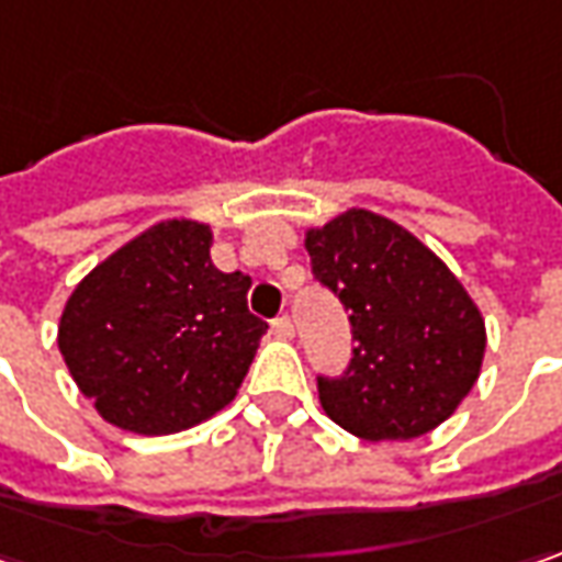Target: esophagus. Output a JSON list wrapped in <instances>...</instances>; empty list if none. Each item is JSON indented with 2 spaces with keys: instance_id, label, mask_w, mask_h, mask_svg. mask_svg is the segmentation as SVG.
<instances>
[{
  "instance_id": "obj_1",
  "label": "esophagus",
  "mask_w": 562,
  "mask_h": 562,
  "mask_svg": "<svg viewBox=\"0 0 562 562\" xmlns=\"http://www.w3.org/2000/svg\"><path fill=\"white\" fill-rule=\"evenodd\" d=\"M270 333H273L277 339H292V336H295V324H292V317H289V314H280V317L270 324Z\"/></svg>"
}]
</instances>
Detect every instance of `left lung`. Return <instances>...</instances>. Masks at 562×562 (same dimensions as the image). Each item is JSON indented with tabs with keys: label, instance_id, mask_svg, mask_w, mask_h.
Here are the masks:
<instances>
[{
	"label": "left lung",
	"instance_id": "obj_1",
	"mask_svg": "<svg viewBox=\"0 0 562 562\" xmlns=\"http://www.w3.org/2000/svg\"><path fill=\"white\" fill-rule=\"evenodd\" d=\"M305 248L314 280L349 311L355 342L339 378H317L324 412L364 440H412L443 425L484 358V321L462 282L368 210L311 229Z\"/></svg>",
	"mask_w": 562,
	"mask_h": 562
}]
</instances>
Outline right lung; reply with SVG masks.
Returning a JSON list of instances; mask_svg holds the SVG:
<instances>
[{"instance_id":"right-lung-1","label":"right lung","mask_w":562,"mask_h":562,"mask_svg":"<svg viewBox=\"0 0 562 562\" xmlns=\"http://www.w3.org/2000/svg\"><path fill=\"white\" fill-rule=\"evenodd\" d=\"M210 245L201 223H159L71 292L59 352L110 425L176 434L233 403L267 324L248 311L251 277L216 270Z\"/></svg>"}]
</instances>
